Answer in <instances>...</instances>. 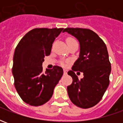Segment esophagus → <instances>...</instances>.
Wrapping results in <instances>:
<instances>
[{
    "mask_svg": "<svg viewBox=\"0 0 123 123\" xmlns=\"http://www.w3.org/2000/svg\"><path fill=\"white\" fill-rule=\"evenodd\" d=\"M63 72H64V74H67V70L64 69Z\"/></svg>",
    "mask_w": 123,
    "mask_h": 123,
    "instance_id": "1",
    "label": "esophagus"
}]
</instances>
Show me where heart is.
Wrapping results in <instances>:
<instances>
[{
	"label": "heart",
	"mask_w": 123,
	"mask_h": 123,
	"mask_svg": "<svg viewBox=\"0 0 123 123\" xmlns=\"http://www.w3.org/2000/svg\"><path fill=\"white\" fill-rule=\"evenodd\" d=\"M74 40H75V39H72V38H68V39H67V43H68V42H70V41H74ZM61 64L62 65H64V62H61Z\"/></svg>",
	"instance_id": "heart-1"
}]
</instances>
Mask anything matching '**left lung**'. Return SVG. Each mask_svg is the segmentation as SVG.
Returning <instances> with one entry per match:
<instances>
[{
	"instance_id": "obj_1",
	"label": "left lung",
	"mask_w": 123,
	"mask_h": 123,
	"mask_svg": "<svg viewBox=\"0 0 123 123\" xmlns=\"http://www.w3.org/2000/svg\"><path fill=\"white\" fill-rule=\"evenodd\" d=\"M67 31L79 41V58L68 74L72 83L67 87L70 99L75 105L84 109L98 104L103 98L109 84L111 63L105 43L97 33L85 28H65ZM84 73V78H77L74 72Z\"/></svg>"
}]
</instances>
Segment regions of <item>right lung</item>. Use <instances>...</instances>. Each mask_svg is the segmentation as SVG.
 <instances>
[{
	"label": "right lung",
	"instance_id": "right-lung-1",
	"mask_svg": "<svg viewBox=\"0 0 123 123\" xmlns=\"http://www.w3.org/2000/svg\"><path fill=\"white\" fill-rule=\"evenodd\" d=\"M63 28H35L25 34L16 47L12 74L21 99L32 106L42 105L53 95L63 74L61 67L43 70L44 57L51 53L53 43Z\"/></svg>",
	"mask_w": 123,
	"mask_h": 123
}]
</instances>
